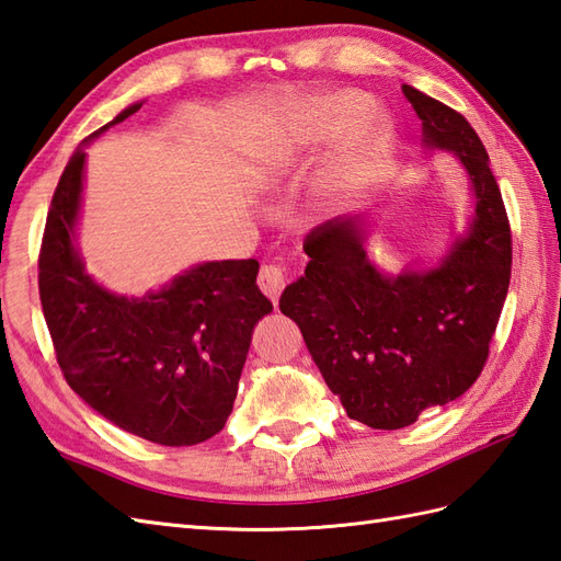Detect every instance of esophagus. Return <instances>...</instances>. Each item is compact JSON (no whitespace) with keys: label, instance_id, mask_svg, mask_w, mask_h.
I'll return each mask as SVG.
<instances>
[{"label":"esophagus","instance_id":"1","mask_svg":"<svg viewBox=\"0 0 561 561\" xmlns=\"http://www.w3.org/2000/svg\"><path fill=\"white\" fill-rule=\"evenodd\" d=\"M285 285H288V271H285L280 264H264L262 271H259V288H262V293L276 307Z\"/></svg>","mask_w":561,"mask_h":561}]
</instances>
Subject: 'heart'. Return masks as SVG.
<instances>
[{"mask_svg": "<svg viewBox=\"0 0 561 561\" xmlns=\"http://www.w3.org/2000/svg\"><path fill=\"white\" fill-rule=\"evenodd\" d=\"M368 112V100L357 92H340L325 100L319 108L307 116V121L290 133L285 147L305 149L323 140H335L352 133ZM392 149V126L386 116H374L354 138L328 159L313 181V193L323 202L337 204L371 185L383 171ZM276 157H283L278 152Z\"/></svg>", "mask_w": 561, "mask_h": 561, "instance_id": "heart-1", "label": "heart"}]
</instances>
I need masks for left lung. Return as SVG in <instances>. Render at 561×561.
I'll return each instance as SVG.
<instances>
[{"mask_svg":"<svg viewBox=\"0 0 561 561\" xmlns=\"http://www.w3.org/2000/svg\"><path fill=\"white\" fill-rule=\"evenodd\" d=\"M423 145L467 171L473 216L435 268L378 271L364 216H335L305 238L309 264L280 295L311 359L350 419L368 428L412 426L481 376L512 276L510 218L485 147L455 108L402 85Z\"/></svg>","mask_w":561,"mask_h":561,"instance_id":"8db88e82","label":"left lung"}]
</instances>
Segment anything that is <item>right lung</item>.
Segmentation results:
<instances>
[{
    "mask_svg": "<svg viewBox=\"0 0 561 561\" xmlns=\"http://www.w3.org/2000/svg\"><path fill=\"white\" fill-rule=\"evenodd\" d=\"M140 106L123 108L88 140ZM83 173L80 145L54 190L39 250V299L66 383L149 443L209 440L233 412L254 325L273 309L256 288L259 262H204L145 297L108 293L88 276L76 244Z\"/></svg>",
    "mask_w": 561,
    "mask_h": 561,
    "instance_id": "obj_1",
    "label": "right lung"
}]
</instances>
